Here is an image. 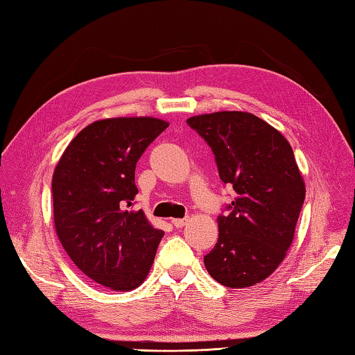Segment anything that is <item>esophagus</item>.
I'll return each mask as SVG.
<instances>
[{
	"label": "esophagus",
	"instance_id": "obj_1",
	"mask_svg": "<svg viewBox=\"0 0 355 355\" xmlns=\"http://www.w3.org/2000/svg\"><path fill=\"white\" fill-rule=\"evenodd\" d=\"M187 218H173L172 220V224H173V227H177V229H182V227H184V225L187 224Z\"/></svg>",
	"mask_w": 355,
	"mask_h": 355
}]
</instances>
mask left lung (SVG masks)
I'll list each match as a JSON object with an SVG mask.
<instances>
[{"mask_svg":"<svg viewBox=\"0 0 355 355\" xmlns=\"http://www.w3.org/2000/svg\"><path fill=\"white\" fill-rule=\"evenodd\" d=\"M212 148L218 173L233 189L218 216V243L205 256L216 282L245 288L267 279L288 250L305 183L284 135L250 112L220 111L186 120Z\"/></svg>","mask_w":355,"mask_h":355,"instance_id":"left-lung-1","label":"left lung"}]
</instances>
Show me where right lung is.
Here are the masks:
<instances>
[{
    "instance_id": "1",
    "label": "right lung",
    "mask_w": 355,
    "mask_h": 355,
    "mask_svg": "<svg viewBox=\"0 0 355 355\" xmlns=\"http://www.w3.org/2000/svg\"><path fill=\"white\" fill-rule=\"evenodd\" d=\"M168 126L155 117L97 120L70 141L53 173L58 238L82 273L110 290L141 285L164 235L131 206L135 164Z\"/></svg>"
}]
</instances>
